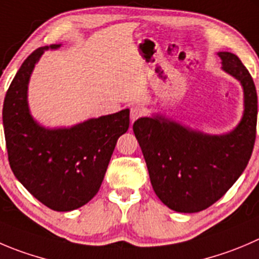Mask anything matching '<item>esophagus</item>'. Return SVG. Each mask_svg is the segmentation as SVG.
I'll return each mask as SVG.
<instances>
[{
  "label": "esophagus",
  "mask_w": 259,
  "mask_h": 259,
  "mask_svg": "<svg viewBox=\"0 0 259 259\" xmlns=\"http://www.w3.org/2000/svg\"><path fill=\"white\" fill-rule=\"evenodd\" d=\"M143 115H145V110L143 109V107L133 106L132 109H130V119H132L133 122L137 119H139V117H142Z\"/></svg>",
  "instance_id": "esophagus-1"
}]
</instances>
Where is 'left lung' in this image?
Segmentation results:
<instances>
[{"label": "left lung", "instance_id": "8db88e82", "mask_svg": "<svg viewBox=\"0 0 259 259\" xmlns=\"http://www.w3.org/2000/svg\"><path fill=\"white\" fill-rule=\"evenodd\" d=\"M218 55L223 71L239 81L244 95V111L234 129L206 134L158 114L133 125L153 190L173 211L191 214L211 206L240 177L253 152L258 111L254 82L237 55Z\"/></svg>", "mask_w": 259, "mask_h": 259}]
</instances>
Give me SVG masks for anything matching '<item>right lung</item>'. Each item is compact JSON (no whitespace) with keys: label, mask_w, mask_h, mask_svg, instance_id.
I'll use <instances>...</instances> for the list:
<instances>
[{"label":"right lung","mask_w":259,"mask_h":259,"mask_svg":"<svg viewBox=\"0 0 259 259\" xmlns=\"http://www.w3.org/2000/svg\"><path fill=\"white\" fill-rule=\"evenodd\" d=\"M41 47L25 59L12 79L2 110L10 167L36 200L55 211L86 205L100 190L117 139L129 129V109L69 127H45L27 102L30 77Z\"/></svg>","instance_id":"add662e5"}]
</instances>
